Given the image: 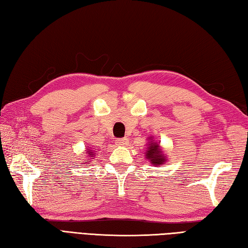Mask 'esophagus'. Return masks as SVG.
I'll use <instances>...</instances> for the list:
<instances>
[{"instance_id": "1", "label": "esophagus", "mask_w": 248, "mask_h": 248, "mask_svg": "<svg viewBox=\"0 0 248 248\" xmlns=\"http://www.w3.org/2000/svg\"><path fill=\"white\" fill-rule=\"evenodd\" d=\"M116 145H118V146L128 145V140L127 139H118L117 140H116Z\"/></svg>"}]
</instances>
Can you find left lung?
Returning a JSON list of instances; mask_svg holds the SVG:
<instances>
[{
	"mask_svg": "<svg viewBox=\"0 0 248 248\" xmlns=\"http://www.w3.org/2000/svg\"><path fill=\"white\" fill-rule=\"evenodd\" d=\"M150 140L151 141H149L148 147H147L146 150V159L149 160L151 164H154L155 166L163 165L166 161L165 155L163 154L159 143H156L155 140H152L154 139Z\"/></svg>",
	"mask_w": 248,
	"mask_h": 248,
	"instance_id": "8db88e82",
	"label": "left lung"
}]
</instances>
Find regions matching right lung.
I'll return each instance as SVG.
<instances>
[{
    "mask_svg": "<svg viewBox=\"0 0 248 248\" xmlns=\"http://www.w3.org/2000/svg\"><path fill=\"white\" fill-rule=\"evenodd\" d=\"M88 155H89V157H91V159H93V155H93V152L88 149Z\"/></svg>",
    "mask_w": 248,
    "mask_h": 248,
    "instance_id": "add662e5",
    "label": "right lung"
}]
</instances>
